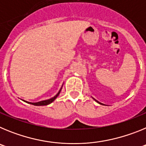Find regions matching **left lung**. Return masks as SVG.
<instances>
[{
    "label": "left lung",
    "mask_w": 146,
    "mask_h": 146,
    "mask_svg": "<svg viewBox=\"0 0 146 146\" xmlns=\"http://www.w3.org/2000/svg\"><path fill=\"white\" fill-rule=\"evenodd\" d=\"M92 98H93V97H92ZM93 99H94V100H95V101H96V102H97V103H99V104H103V105H104V104H102V103H101V102H98V101H97V100H96V99H94V98H93Z\"/></svg>",
    "instance_id": "8db88e82"
}]
</instances>
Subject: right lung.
<instances>
[{
  "mask_svg": "<svg viewBox=\"0 0 146 146\" xmlns=\"http://www.w3.org/2000/svg\"><path fill=\"white\" fill-rule=\"evenodd\" d=\"M62 87H63V86H62ZM62 87L60 88V91H58V94H56L55 96H53V97H52V98H50V99H46V100H43V101L38 102H29L25 101V100H23V101L25 102L26 103H28V104L35 105V106H44V105H47V104H50V103H52V102H53L54 100H55V99H56L58 96V95L60 94V91H61Z\"/></svg>",
  "mask_w": 146,
  "mask_h": 146,
  "instance_id": "right-lung-1",
  "label": "right lung"
}]
</instances>
